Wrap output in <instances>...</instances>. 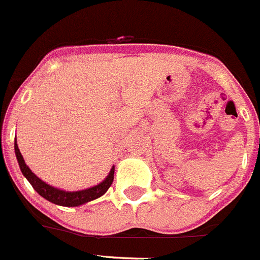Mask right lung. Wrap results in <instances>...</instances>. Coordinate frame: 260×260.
Masks as SVG:
<instances>
[{"label": "right lung", "instance_id": "add662e5", "mask_svg": "<svg viewBox=\"0 0 260 260\" xmlns=\"http://www.w3.org/2000/svg\"><path fill=\"white\" fill-rule=\"evenodd\" d=\"M15 155L16 159H18L19 167H20V171L23 173V176L25 177L29 181L33 188L40 193L42 198H45L46 200L51 201V203L56 204V205H61V207H79L82 204H86L88 201L94 200V199H99L100 196H103L106 191L109 190V187L111 186L114 181V167L110 169V173L108 174L105 179H104L101 183L93 186V187L86 188V190L81 191H64L60 190V188L53 187L50 186L48 183L43 182L42 179L38 178L33 172L29 169V167L26 166L25 161L23 159V155H21L20 150H19L18 144H16L15 140Z\"/></svg>", "mask_w": 260, "mask_h": 260}]
</instances>
